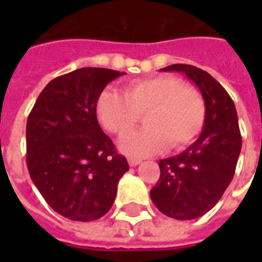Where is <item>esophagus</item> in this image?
<instances>
[{"mask_svg":"<svg viewBox=\"0 0 262 262\" xmlns=\"http://www.w3.org/2000/svg\"><path fill=\"white\" fill-rule=\"evenodd\" d=\"M127 162H129V166H130V167H135V166H137V164L141 163V160L136 159V158H129V159H127Z\"/></svg>","mask_w":262,"mask_h":262,"instance_id":"34e87169","label":"esophagus"}]
</instances>
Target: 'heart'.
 <instances>
[{"instance_id": "heart-1", "label": "heart", "mask_w": 262, "mask_h": 262, "mask_svg": "<svg viewBox=\"0 0 262 262\" xmlns=\"http://www.w3.org/2000/svg\"><path fill=\"white\" fill-rule=\"evenodd\" d=\"M99 123L117 137H124L144 115L147 126L119 143L123 154L144 158L164 151L189 147L200 136L205 122V102L199 90L171 75L133 80L122 95L104 90L96 99Z\"/></svg>"}]
</instances>
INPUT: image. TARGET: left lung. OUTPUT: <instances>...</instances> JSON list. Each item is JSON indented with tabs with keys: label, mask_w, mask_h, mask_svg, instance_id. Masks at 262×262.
I'll list each match as a JSON object with an SVG mask.
<instances>
[{
	"label": "left lung",
	"mask_w": 262,
	"mask_h": 262,
	"mask_svg": "<svg viewBox=\"0 0 262 262\" xmlns=\"http://www.w3.org/2000/svg\"><path fill=\"white\" fill-rule=\"evenodd\" d=\"M160 71L183 73L199 87L205 122L190 147L160 160V178L149 195L168 217L195 219L215 207L232 181L242 148L238 115L227 91L203 69L175 63Z\"/></svg>",
	"instance_id": "1"
}]
</instances>
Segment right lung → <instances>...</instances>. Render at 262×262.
<instances>
[{"label": "right lung", "instance_id": "1", "mask_svg": "<svg viewBox=\"0 0 262 262\" xmlns=\"http://www.w3.org/2000/svg\"><path fill=\"white\" fill-rule=\"evenodd\" d=\"M123 72L81 68L51 80L27 119V167L57 213L91 222L106 215L118 181L129 170L125 156L99 126L95 103Z\"/></svg>", "mask_w": 262, "mask_h": 262}]
</instances>
